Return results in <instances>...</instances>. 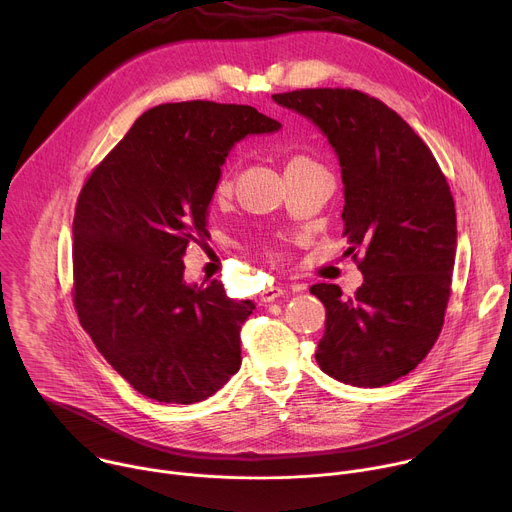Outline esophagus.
I'll list each match as a JSON object with an SVG mask.
<instances>
[{"mask_svg":"<svg viewBox=\"0 0 512 512\" xmlns=\"http://www.w3.org/2000/svg\"><path fill=\"white\" fill-rule=\"evenodd\" d=\"M285 294V289H281V287H277V285H269V287H265L263 291H261V302H273V300H277V298H281Z\"/></svg>","mask_w":512,"mask_h":512,"instance_id":"34e87169","label":"esophagus"}]
</instances>
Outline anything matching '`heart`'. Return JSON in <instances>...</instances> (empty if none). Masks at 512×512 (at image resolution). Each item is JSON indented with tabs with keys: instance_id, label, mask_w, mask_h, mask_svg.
Masks as SVG:
<instances>
[{
	"instance_id": "b5f03b06",
	"label": "heart",
	"mask_w": 512,
	"mask_h": 512,
	"mask_svg": "<svg viewBox=\"0 0 512 512\" xmlns=\"http://www.w3.org/2000/svg\"><path fill=\"white\" fill-rule=\"evenodd\" d=\"M302 162H310V160L306 156H291L287 166H296V164H302ZM235 176H237V164H229L223 170V174H221V178H218V184H216V196L218 198H225V196L231 194V190L235 186Z\"/></svg>"
}]
</instances>
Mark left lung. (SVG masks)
<instances>
[{"label":"left lung","instance_id":"8db88e82","mask_svg":"<svg viewBox=\"0 0 512 512\" xmlns=\"http://www.w3.org/2000/svg\"><path fill=\"white\" fill-rule=\"evenodd\" d=\"M273 101L312 119L334 148L346 253L364 277L352 298L334 283L310 287L326 308L316 360L340 383L389 385L417 367L444 326L458 239L448 180L409 123L367 93L300 89Z\"/></svg>","mask_w":512,"mask_h":512}]
</instances>
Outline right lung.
I'll use <instances>...</instances> for the list:
<instances>
[{"label": "right lung", "mask_w": 512, "mask_h": 512, "mask_svg": "<svg viewBox=\"0 0 512 512\" xmlns=\"http://www.w3.org/2000/svg\"><path fill=\"white\" fill-rule=\"evenodd\" d=\"M279 127L249 105H158L87 178L72 221V300L137 393L190 405L239 371L255 304L231 300L216 279L188 285L182 257L208 239V204L233 145Z\"/></svg>", "instance_id": "obj_1"}]
</instances>
